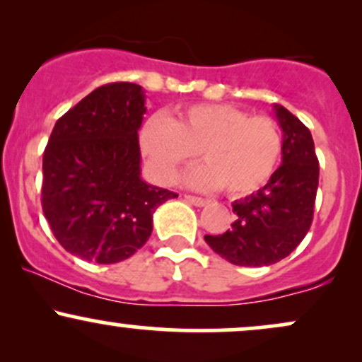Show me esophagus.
<instances>
[{"instance_id":"esophagus-1","label":"esophagus","mask_w":362,"mask_h":362,"mask_svg":"<svg viewBox=\"0 0 362 362\" xmlns=\"http://www.w3.org/2000/svg\"><path fill=\"white\" fill-rule=\"evenodd\" d=\"M185 199L190 202V204H194V206H197V207L206 206L207 202H209V201H206V199H202V197H195V195H185Z\"/></svg>"}]
</instances>
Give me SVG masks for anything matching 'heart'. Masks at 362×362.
I'll return each mask as SVG.
<instances>
[{"label":"heart","instance_id":"1","mask_svg":"<svg viewBox=\"0 0 362 362\" xmlns=\"http://www.w3.org/2000/svg\"><path fill=\"white\" fill-rule=\"evenodd\" d=\"M139 146L153 177L172 184L178 170L197 153L206 163L182 175L197 190H226L243 197L262 189L274 175L282 155L277 124L231 105H192L175 117L151 115L139 131Z\"/></svg>","mask_w":362,"mask_h":362}]
</instances>
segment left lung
<instances>
[{
	"label": "left lung",
	"instance_id": "obj_1",
	"mask_svg": "<svg viewBox=\"0 0 362 362\" xmlns=\"http://www.w3.org/2000/svg\"><path fill=\"white\" fill-rule=\"evenodd\" d=\"M282 129V163L262 189L235 201L231 230L206 235L213 250L242 267H262L288 257L313 221L318 158L310 129L288 109L274 103Z\"/></svg>",
	"mask_w": 362,
	"mask_h": 362
}]
</instances>
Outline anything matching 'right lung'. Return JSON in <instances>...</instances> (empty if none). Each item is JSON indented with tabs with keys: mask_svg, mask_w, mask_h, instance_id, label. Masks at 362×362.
Instances as JSON below:
<instances>
[{
	"mask_svg": "<svg viewBox=\"0 0 362 362\" xmlns=\"http://www.w3.org/2000/svg\"><path fill=\"white\" fill-rule=\"evenodd\" d=\"M146 97L136 83L86 95L54 126L42 158V209L66 252L97 264L134 255L153 213L178 195L141 178L138 131Z\"/></svg>",
	"mask_w": 362,
	"mask_h": 362,
	"instance_id": "add662e5",
	"label": "right lung"
}]
</instances>
